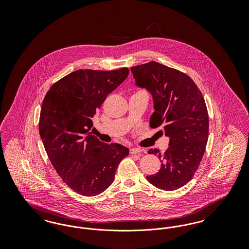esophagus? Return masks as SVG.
<instances>
[{
    "label": "esophagus",
    "mask_w": 249,
    "mask_h": 249,
    "mask_svg": "<svg viewBox=\"0 0 249 249\" xmlns=\"http://www.w3.org/2000/svg\"><path fill=\"white\" fill-rule=\"evenodd\" d=\"M142 150L141 149H139V148H136V147H133V148H130V155H134V154H138V153H140Z\"/></svg>",
    "instance_id": "esophagus-1"
}]
</instances>
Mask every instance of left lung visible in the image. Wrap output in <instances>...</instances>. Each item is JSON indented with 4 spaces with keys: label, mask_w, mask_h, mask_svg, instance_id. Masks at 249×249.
I'll return each instance as SVG.
<instances>
[{
    "label": "left lung",
    "mask_w": 249,
    "mask_h": 249,
    "mask_svg": "<svg viewBox=\"0 0 249 249\" xmlns=\"http://www.w3.org/2000/svg\"><path fill=\"white\" fill-rule=\"evenodd\" d=\"M130 71L136 85L153 97L150 127L161 126L170 137L163 154L157 148L148 150L162 160L160 171L146 178L158 189L178 190L192 179L205 151L209 118L204 99L188 74L159 62L133 66Z\"/></svg>",
    "instance_id": "left-lung-1"
}]
</instances>
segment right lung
Listing matches in <instances>:
<instances>
[{"instance_id": "add662e5", "label": "right lung", "mask_w": 249, "mask_h": 249, "mask_svg": "<svg viewBox=\"0 0 249 249\" xmlns=\"http://www.w3.org/2000/svg\"><path fill=\"white\" fill-rule=\"evenodd\" d=\"M128 74V68L72 71L51 86L42 104L39 132L48 159L62 181L80 195L104 192L129 155L127 147L100 142L90 131L107 95Z\"/></svg>"}]
</instances>
